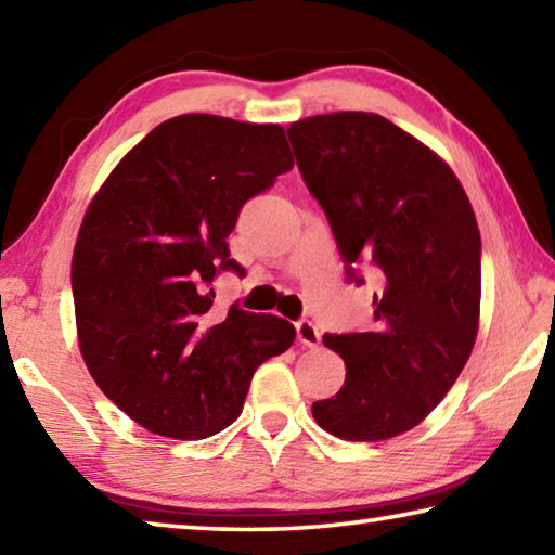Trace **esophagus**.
I'll list each match as a JSON object with an SVG mask.
<instances>
[{"label":"esophagus","mask_w":555,"mask_h":555,"mask_svg":"<svg viewBox=\"0 0 555 555\" xmlns=\"http://www.w3.org/2000/svg\"><path fill=\"white\" fill-rule=\"evenodd\" d=\"M296 335H298V343L306 347H318V343H321V333H318L315 323L306 321V318H300L296 323Z\"/></svg>","instance_id":"obj_1"}]
</instances>
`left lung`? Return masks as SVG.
Segmentation results:
<instances>
[{"mask_svg": "<svg viewBox=\"0 0 555 555\" xmlns=\"http://www.w3.org/2000/svg\"><path fill=\"white\" fill-rule=\"evenodd\" d=\"M350 284L377 279L374 331L325 333L345 384L313 418L345 440H387L418 426L463 372L477 335L482 242L446 162L372 112H335L286 129Z\"/></svg>", "mask_w": 555, "mask_h": 555, "instance_id": "left-lung-1", "label": "left lung"}]
</instances>
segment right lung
I'll list each match as a JSON object with an SVG mask.
<instances>
[{"label":"right lung","mask_w":555,"mask_h":555,"mask_svg":"<svg viewBox=\"0 0 555 555\" xmlns=\"http://www.w3.org/2000/svg\"><path fill=\"white\" fill-rule=\"evenodd\" d=\"M294 168L279 125L181 115L149 131L90 203L73 255L80 352L109 401L158 436L201 440L242 413L261 362L296 327L234 304L228 237L242 205Z\"/></svg>","instance_id":"add662e5"}]
</instances>
